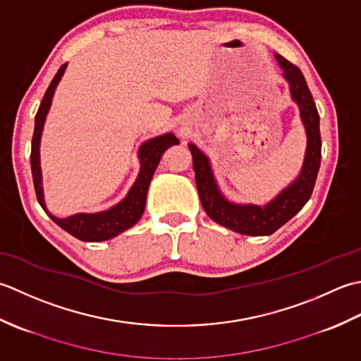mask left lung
<instances>
[{"label": "left lung", "mask_w": 361, "mask_h": 361, "mask_svg": "<svg viewBox=\"0 0 361 361\" xmlns=\"http://www.w3.org/2000/svg\"><path fill=\"white\" fill-rule=\"evenodd\" d=\"M283 78L288 80L290 93L293 101L299 106L300 120L304 123L307 134V149L304 165L296 180L282 190L273 201L267 205L254 204H235L227 201L219 191L218 183L213 178L209 157L197 149V146L190 143L188 148L193 156V168L197 193L205 213L213 221L221 224L227 229L243 235H271L279 227L296 215L310 200L313 193L316 176L321 165V134H319V115L316 104L308 88L305 78L296 65L286 61L281 54H276Z\"/></svg>", "instance_id": "obj_1"}]
</instances>
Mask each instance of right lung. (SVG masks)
<instances>
[{
  "label": "right lung",
  "mask_w": 361,
  "mask_h": 361,
  "mask_svg": "<svg viewBox=\"0 0 361 361\" xmlns=\"http://www.w3.org/2000/svg\"><path fill=\"white\" fill-rule=\"evenodd\" d=\"M67 68V63H63L59 71L56 73L54 79L51 80L45 97L42 99V104L37 110L35 115V126L32 135V146H31V170H32V180L37 195V201L42 205L49 218L62 227L65 232H68L73 237L82 241H106L116 237V235L124 232L129 227L134 226L143 215L145 204H146V193H148L149 183L154 176V171L159 165V161L164 156V152L173 145H179V140L174 134H165L156 138H151L145 142L138 149L140 159V173L134 185L129 190V193L121 202L114 205L112 209L98 212V213H76L68 218H56L51 215L47 209L45 197H43V187H42V170H40V137L43 132V124H45L48 110L53 101V94L59 80L62 79L63 71Z\"/></svg>",
  "instance_id": "obj_1"
}]
</instances>
